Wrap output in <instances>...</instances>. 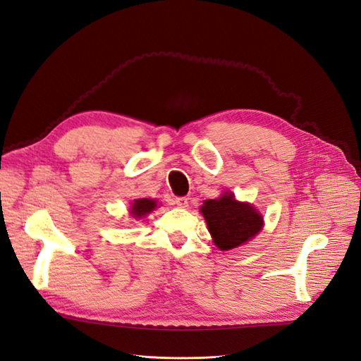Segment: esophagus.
<instances>
[{
	"instance_id": "obj_1",
	"label": "esophagus",
	"mask_w": 361,
	"mask_h": 361,
	"mask_svg": "<svg viewBox=\"0 0 361 361\" xmlns=\"http://www.w3.org/2000/svg\"><path fill=\"white\" fill-rule=\"evenodd\" d=\"M174 204L179 207H188V199L187 197H176L174 199Z\"/></svg>"
}]
</instances>
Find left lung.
Instances as JSON below:
<instances>
[{
    "instance_id": "8db88e82",
    "label": "left lung",
    "mask_w": 361,
    "mask_h": 361,
    "mask_svg": "<svg viewBox=\"0 0 361 361\" xmlns=\"http://www.w3.org/2000/svg\"><path fill=\"white\" fill-rule=\"evenodd\" d=\"M202 214L215 245L220 250L243 245L257 235L264 223V218L253 206L236 202L231 192H224L216 200H206L202 206Z\"/></svg>"
}]
</instances>
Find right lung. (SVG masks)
Wrapping results in <instances>:
<instances>
[{
    "instance_id": "1",
    "label": "right lung",
    "mask_w": 361,
    "mask_h": 361,
    "mask_svg": "<svg viewBox=\"0 0 361 361\" xmlns=\"http://www.w3.org/2000/svg\"><path fill=\"white\" fill-rule=\"evenodd\" d=\"M157 207V202L150 200V199H138L134 200L133 203V209H130V214L134 216H143L146 214H149L150 211H154Z\"/></svg>"
}]
</instances>
